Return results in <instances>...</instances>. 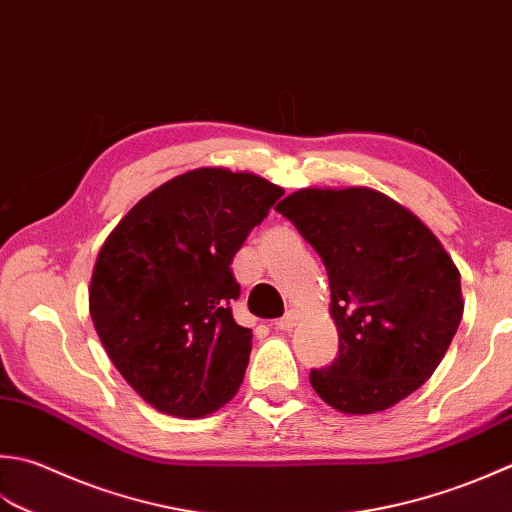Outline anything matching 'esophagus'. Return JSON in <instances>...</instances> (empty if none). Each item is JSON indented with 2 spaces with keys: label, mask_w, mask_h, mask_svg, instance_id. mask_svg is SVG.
Segmentation results:
<instances>
[{
  "label": "esophagus",
  "mask_w": 512,
  "mask_h": 512,
  "mask_svg": "<svg viewBox=\"0 0 512 512\" xmlns=\"http://www.w3.org/2000/svg\"><path fill=\"white\" fill-rule=\"evenodd\" d=\"M297 319H299V313H297L295 308H290L282 319H277L275 328H277V330H290V328H293V326L297 324Z\"/></svg>",
  "instance_id": "34e87169"
}]
</instances>
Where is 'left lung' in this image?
<instances>
[{
    "label": "left lung",
    "mask_w": 512,
    "mask_h": 512,
    "mask_svg": "<svg viewBox=\"0 0 512 512\" xmlns=\"http://www.w3.org/2000/svg\"><path fill=\"white\" fill-rule=\"evenodd\" d=\"M322 257L337 357L310 370L315 393L348 415L402 402L435 373L462 322L459 270L437 237L370 188H304L277 204Z\"/></svg>",
    "instance_id": "8db88e82"
}]
</instances>
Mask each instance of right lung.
Masks as SVG:
<instances>
[{
    "label": "right lung",
    "instance_id": "1",
    "mask_svg": "<svg viewBox=\"0 0 512 512\" xmlns=\"http://www.w3.org/2000/svg\"><path fill=\"white\" fill-rule=\"evenodd\" d=\"M284 190L250 173L197 168L117 224L90 279V317L110 362L150 406L193 419L244 382L253 333L235 324L233 257Z\"/></svg>",
    "mask_w": 512,
    "mask_h": 512
}]
</instances>
